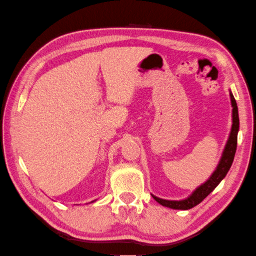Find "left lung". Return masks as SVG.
Here are the masks:
<instances>
[{
  "label": "left lung",
  "instance_id": "left-lung-1",
  "mask_svg": "<svg viewBox=\"0 0 256 256\" xmlns=\"http://www.w3.org/2000/svg\"><path fill=\"white\" fill-rule=\"evenodd\" d=\"M230 100H232V130H230L227 144L224 146L222 156H221L219 164L216 166L214 172L211 174V177L208 178L206 182L196 188V190L192 192V195L188 196L187 198L180 200H163L160 198H156V196L152 195L153 198L156 200L158 203H160L161 205H163V206L174 208V210H190V208L196 206V205L202 202V200L206 198L211 192H213V190H214L218 185H219L221 180L226 177V174H228L230 166L232 164L234 153H236L237 135H238V130H240L238 108H237L236 100H234L232 92H230Z\"/></svg>",
  "mask_w": 256,
  "mask_h": 256
}]
</instances>
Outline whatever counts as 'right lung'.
Wrapping results in <instances>:
<instances>
[{
	"instance_id": "obj_1",
	"label": "right lung",
	"mask_w": 256,
	"mask_h": 256,
	"mask_svg": "<svg viewBox=\"0 0 256 256\" xmlns=\"http://www.w3.org/2000/svg\"><path fill=\"white\" fill-rule=\"evenodd\" d=\"M93 202H94V200H93Z\"/></svg>"
}]
</instances>
